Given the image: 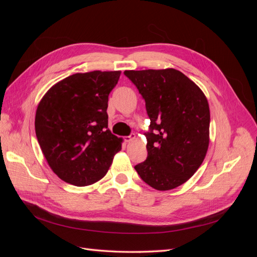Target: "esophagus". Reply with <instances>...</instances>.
Segmentation results:
<instances>
[{
  "instance_id": "34e87169",
  "label": "esophagus",
  "mask_w": 257,
  "mask_h": 257,
  "mask_svg": "<svg viewBox=\"0 0 257 257\" xmlns=\"http://www.w3.org/2000/svg\"><path fill=\"white\" fill-rule=\"evenodd\" d=\"M124 139V142L125 143H131V142H133L134 139H135V135H131V136H125L123 138Z\"/></svg>"
}]
</instances>
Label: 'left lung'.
I'll list each match as a JSON object with an SVG mask.
<instances>
[{
  "label": "left lung",
  "mask_w": 257,
  "mask_h": 257,
  "mask_svg": "<svg viewBox=\"0 0 257 257\" xmlns=\"http://www.w3.org/2000/svg\"><path fill=\"white\" fill-rule=\"evenodd\" d=\"M146 102L150 118L147 160L135 166L159 191L173 190L196 173L209 146L210 110L197 85L174 68L125 71Z\"/></svg>",
  "instance_id": "1"
}]
</instances>
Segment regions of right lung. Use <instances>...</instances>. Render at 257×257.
<instances>
[{
  "label": "right lung",
  "instance_id": "add662e5",
  "mask_svg": "<svg viewBox=\"0 0 257 257\" xmlns=\"http://www.w3.org/2000/svg\"><path fill=\"white\" fill-rule=\"evenodd\" d=\"M121 72L77 73L51 87L38 104L35 133L50 168L62 180L85 186L100 180L122 138L108 130V95Z\"/></svg>",
  "mask_w": 257,
  "mask_h": 257
}]
</instances>
